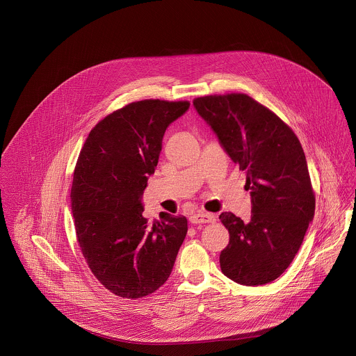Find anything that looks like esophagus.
<instances>
[{
    "label": "esophagus",
    "instance_id": "1",
    "mask_svg": "<svg viewBox=\"0 0 356 356\" xmlns=\"http://www.w3.org/2000/svg\"><path fill=\"white\" fill-rule=\"evenodd\" d=\"M216 220L213 214L211 213H195L190 216V221L193 224H204V222H213Z\"/></svg>",
    "mask_w": 356,
    "mask_h": 356
}]
</instances>
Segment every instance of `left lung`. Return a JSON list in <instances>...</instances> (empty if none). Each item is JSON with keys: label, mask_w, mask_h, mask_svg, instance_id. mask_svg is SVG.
I'll use <instances>...</instances> for the list:
<instances>
[{"label": "left lung", "mask_w": 356, "mask_h": 356, "mask_svg": "<svg viewBox=\"0 0 356 356\" xmlns=\"http://www.w3.org/2000/svg\"><path fill=\"white\" fill-rule=\"evenodd\" d=\"M227 155L246 172L252 216L243 222L220 214L229 242L220 253L221 273L236 284L259 286L282 275L297 254L315 213L305 154L293 131L243 93L194 100Z\"/></svg>", "instance_id": "obj_1"}]
</instances>
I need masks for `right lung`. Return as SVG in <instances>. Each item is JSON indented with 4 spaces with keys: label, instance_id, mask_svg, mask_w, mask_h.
<instances>
[{
    "label": "right lung",
    "instance_id": "right-lung-1",
    "mask_svg": "<svg viewBox=\"0 0 356 356\" xmlns=\"http://www.w3.org/2000/svg\"><path fill=\"white\" fill-rule=\"evenodd\" d=\"M188 102L142 100L102 120L83 144L72 179V211L82 254L111 293L140 298L165 284L187 234L184 216L143 217L168 127Z\"/></svg>",
    "mask_w": 356,
    "mask_h": 356
}]
</instances>
